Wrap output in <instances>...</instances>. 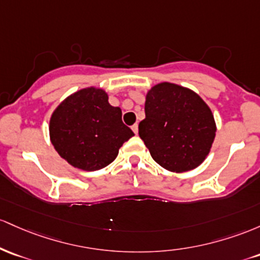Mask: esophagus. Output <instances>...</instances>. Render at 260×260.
<instances>
[{
    "mask_svg": "<svg viewBox=\"0 0 260 260\" xmlns=\"http://www.w3.org/2000/svg\"><path fill=\"white\" fill-rule=\"evenodd\" d=\"M131 129H133L134 133H135L136 135H138V134H139V125H138V124L133 125V126H131Z\"/></svg>",
    "mask_w": 260,
    "mask_h": 260,
    "instance_id": "34e87169",
    "label": "esophagus"
}]
</instances>
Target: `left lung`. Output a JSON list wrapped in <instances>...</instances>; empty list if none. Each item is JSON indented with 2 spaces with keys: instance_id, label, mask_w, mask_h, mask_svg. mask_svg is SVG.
<instances>
[{
  "instance_id": "left-lung-1",
  "label": "left lung",
  "mask_w": 260,
  "mask_h": 260,
  "mask_svg": "<svg viewBox=\"0 0 260 260\" xmlns=\"http://www.w3.org/2000/svg\"><path fill=\"white\" fill-rule=\"evenodd\" d=\"M145 114L139 135L161 167L183 173L205 161L216 122L198 93L176 83L154 84L146 93Z\"/></svg>"
}]
</instances>
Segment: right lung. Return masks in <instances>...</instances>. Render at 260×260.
Returning <instances> with one entry per match:
<instances>
[{"mask_svg": "<svg viewBox=\"0 0 260 260\" xmlns=\"http://www.w3.org/2000/svg\"><path fill=\"white\" fill-rule=\"evenodd\" d=\"M108 93L87 87L55 108L49 122L50 141L72 167L93 172L116 158L134 133L121 120V109L110 106Z\"/></svg>", "mask_w": 260, "mask_h": 260, "instance_id": "1", "label": "right lung"}]
</instances>
